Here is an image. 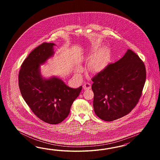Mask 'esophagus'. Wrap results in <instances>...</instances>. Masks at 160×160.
Returning <instances> with one entry per match:
<instances>
[{"mask_svg": "<svg viewBox=\"0 0 160 160\" xmlns=\"http://www.w3.org/2000/svg\"><path fill=\"white\" fill-rule=\"evenodd\" d=\"M83 88L84 90H88V89H90L91 88V84L89 83V82H85L83 85Z\"/></svg>", "mask_w": 160, "mask_h": 160, "instance_id": "34e87169", "label": "esophagus"}]
</instances>
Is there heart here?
<instances>
[{"label":"heart","instance_id":"obj_1","mask_svg":"<svg viewBox=\"0 0 160 160\" xmlns=\"http://www.w3.org/2000/svg\"><path fill=\"white\" fill-rule=\"evenodd\" d=\"M100 46L99 44H96L94 48L97 49ZM106 49L104 48H100L90 59L88 63L89 68L92 72H98L104 66L106 62Z\"/></svg>","mask_w":160,"mask_h":160}]
</instances>
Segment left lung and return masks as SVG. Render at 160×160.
<instances>
[{"label": "left lung", "mask_w": 160, "mask_h": 160, "mask_svg": "<svg viewBox=\"0 0 160 160\" xmlns=\"http://www.w3.org/2000/svg\"><path fill=\"white\" fill-rule=\"evenodd\" d=\"M145 78L144 63L128 49L121 59L92 79L96 114L104 121H112L130 113L140 98Z\"/></svg>", "instance_id": "8db88e82"}]
</instances>
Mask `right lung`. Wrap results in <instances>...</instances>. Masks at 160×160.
Instances as JSON below:
<instances>
[{"label": "right lung", "instance_id": "add662e5", "mask_svg": "<svg viewBox=\"0 0 160 160\" xmlns=\"http://www.w3.org/2000/svg\"><path fill=\"white\" fill-rule=\"evenodd\" d=\"M53 43H43L29 54L21 66L19 86L24 101L40 120L50 124L63 121L70 113L82 86L72 88L60 79L42 78L40 66L53 55Z\"/></svg>", "mask_w": 160, "mask_h": 160}]
</instances>
